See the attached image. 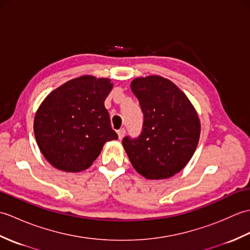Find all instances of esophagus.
<instances>
[{"instance_id": "34e87169", "label": "esophagus", "mask_w": 250, "mask_h": 250, "mask_svg": "<svg viewBox=\"0 0 250 250\" xmlns=\"http://www.w3.org/2000/svg\"><path fill=\"white\" fill-rule=\"evenodd\" d=\"M117 133H118V139H119V140H122V139H124L125 134V130L124 128H122V129L117 131Z\"/></svg>"}]
</instances>
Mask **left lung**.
<instances>
[{
	"label": "left lung",
	"mask_w": 250,
	"mask_h": 250,
	"mask_svg": "<svg viewBox=\"0 0 250 250\" xmlns=\"http://www.w3.org/2000/svg\"><path fill=\"white\" fill-rule=\"evenodd\" d=\"M131 90L144 115L137 139L122 140L132 166L147 179H166L187 166L198 146L201 125L189 99L161 76L133 79Z\"/></svg>",
	"instance_id": "8db88e82"
}]
</instances>
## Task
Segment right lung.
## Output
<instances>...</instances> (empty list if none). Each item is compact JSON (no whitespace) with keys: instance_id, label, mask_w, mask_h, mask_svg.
I'll return each mask as SVG.
<instances>
[{"instance_id":"right-lung-1","label":"right lung","mask_w":250,"mask_h":250,"mask_svg":"<svg viewBox=\"0 0 250 250\" xmlns=\"http://www.w3.org/2000/svg\"><path fill=\"white\" fill-rule=\"evenodd\" d=\"M111 89L110 79L84 75L47 95L34 117V134L52 167L82 172L91 167L106 142L118 139L104 106Z\"/></svg>"}]
</instances>
